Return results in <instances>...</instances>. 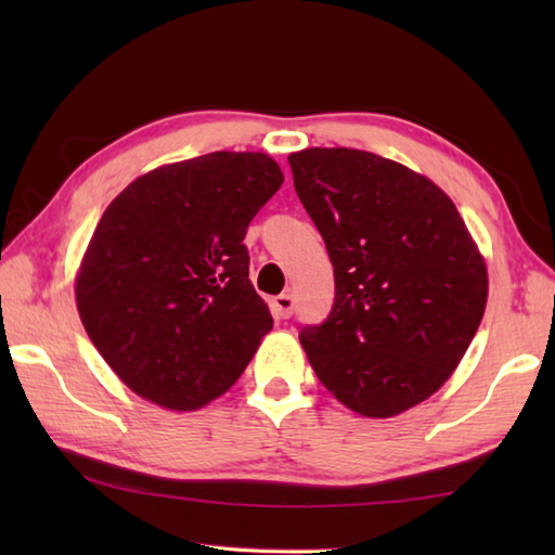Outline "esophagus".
Listing matches in <instances>:
<instances>
[{
    "label": "esophagus",
    "mask_w": 555,
    "mask_h": 555,
    "mask_svg": "<svg viewBox=\"0 0 555 555\" xmlns=\"http://www.w3.org/2000/svg\"><path fill=\"white\" fill-rule=\"evenodd\" d=\"M274 314L279 317V320H288V317L293 314V298L288 296V293H281V296L274 298Z\"/></svg>",
    "instance_id": "obj_1"
}]
</instances>
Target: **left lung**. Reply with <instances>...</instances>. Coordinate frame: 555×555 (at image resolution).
Masks as SVG:
<instances>
[{"label": "left lung", "mask_w": 555, "mask_h": 555, "mask_svg": "<svg viewBox=\"0 0 555 555\" xmlns=\"http://www.w3.org/2000/svg\"><path fill=\"white\" fill-rule=\"evenodd\" d=\"M302 207L334 264V310L302 328L317 379L386 420L448 382L487 310L489 274L453 199L427 176L364 150L288 155Z\"/></svg>", "instance_id": "8db88e82"}]
</instances>
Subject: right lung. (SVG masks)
Instances as JSON below:
<instances>
[{
	"instance_id": "obj_1",
	"label": "right lung",
	"mask_w": 555,
	"mask_h": 555,
	"mask_svg": "<svg viewBox=\"0 0 555 555\" xmlns=\"http://www.w3.org/2000/svg\"><path fill=\"white\" fill-rule=\"evenodd\" d=\"M281 183L264 152H211L138 176L104 209L76 308L133 393L191 412L238 382L274 324L243 238Z\"/></svg>"
}]
</instances>
